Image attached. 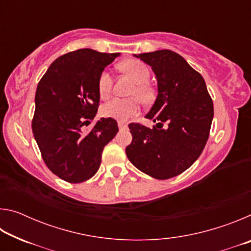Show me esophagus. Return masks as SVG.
Here are the masks:
<instances>
[{
  "mask_svg": "<svg viewBox=\"0 0 251 251\" xmlns=\"http://www.w3.org/2000/svg\"><path fill=\"white\" fill-rule=\"evenodd\" d=\"M118 128H120V130H125L127 129V124L123 122H118Z\"/></svg>",
  "mask_w": 251,
  "mask_h": 251,
  "instance_id": "esophagus-1",
  "label": "esophagus"
}]
</instances>
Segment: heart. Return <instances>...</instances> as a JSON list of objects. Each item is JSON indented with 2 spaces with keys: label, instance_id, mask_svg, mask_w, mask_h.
<instances>
[{
  "label": "heart",
  "instance_id": "b5f03b06",
  "mask_svg": "<svg viewBox=\"0 0 251 251\" xmlns=\"http://www.w3.org/2000/svg\"><path fill=\"white\" fill-rule=\"evenodd\" d=\"M118 67L136 83L130 92V95L137 96L143 103H151L154 94H152V90L150 85L147 84L151 77V72L148 67L137 59H127V61L122 62ZM97 86H99V93L101 99H106L109 96L112 92L113 79L107 71H103L100 73ZM138 109L139 101L135 97L113 99L103 105L101 114L105 117L113 118L118 122H126L131 116H134L138 112Z\"/></svg>",
  "mask_w": 251,
  "mask_h": 251
}]
</instances>
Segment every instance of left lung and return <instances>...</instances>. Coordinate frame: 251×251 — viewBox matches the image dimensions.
Segmentation results:
<instances>
[{
    "label": "left lung",
    "mask_w": 251,
    "mask_h": 251,
    "mask_svg": "<svg viewBox=\"0 0 251 251\" xmlns=\"http://www.w3.org/2000/svg\"><path fill=\"white\" fill-rule=\"evenodd\" d=\"M134 56L151 66L156 75L158 94L146 117L157 124L151 129L129 124L133 141L126 155L148 176L168 179L188 169L201 156L209 136L214 105L202 76L179 54L160 50Z\"/></svg>",
    "instance_id": "1"
}]
</instances>
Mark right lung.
<instances>
[{"label": "right lung", "instance_id": "add662e5", "mask_svg": "<svg viewBox=\"0 0 251 251\" xmlns=\"http://www.w3.org/2000/svg\"><path fill=\"white\" fill-rule=\"evenodd\" d=\"M121 53L82 49L58 57L35 93L32 129L46 166L61 179L77 184L99 171L104 147L115 137L117 122L100 118L90 133L100 103L99 77Z\"/></svg>", "mask_w": 251, "mask_h": 251}]
</instances>
